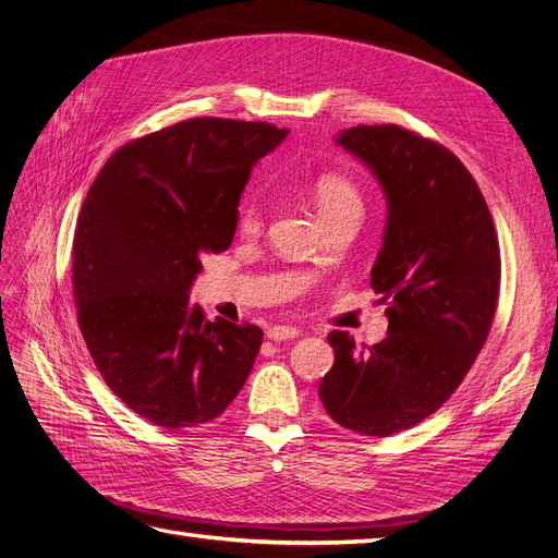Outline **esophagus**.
<instances>
[{
  "instance_id": "34e87169",
  "label": "esophagus",
  "mask_w": 558,
  "mask_h": 558,
  "mask_svg": "<svg viewBox=\"0 0 558 558\" xmlns=\"http://www.w3.org/2000/svg\"><path fill=\"white\" fill-rule=\"evenodd\" d=\"M300 330L293 328V326H272L267 330V337L269 340L275 342H283V340H293V337H298Z\"/></svg>"
}]
</instances>
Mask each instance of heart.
<instances>
[{
    "instance_id": "obj_1",
    "label": "heart",
    "mask_w": 558,
    "mask_h": 558,
    "mask_svg": "<svg viewBox=\"0 0 558 558\" xmlns=\"http://www.w3.org/2000/svg\"><path fill=\"white\" fill-rule=\"evenodd\" d=\"M314 197H316L320 218L335 216L344 209H361V195L356 191V185L337 174L320 177L314 185ZM260 221H263V199L258 195H248L240 207V228L256 230Z\"/></svg>"
}]
</instances>
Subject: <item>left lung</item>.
I'll return each mask as SVG.
<instances>
[{
	"label": "left lung",
	"mask_w": 558,
	"mask_h": 558,
	"mask_svg": "<svg viewBox=\"0 0 558 558\" xmlns=\"http://www.w3.org/2000/svg\"><path fill=\"white\" fill-rule=\"evenodd\" d=\"M386 197L373 289L388 335L356 351L332 332L318 396L335 424L369 437L408 430L459 388L492 330L500 286L496 228L475 179L445 146L398 125L342 130Z\"/></svg>",
	"instance_id": "1"
}]
</instances>
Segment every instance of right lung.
<instances>
[{
    "mask_svg": "<svg viewBox=\"0 0 558 558\" xmlns=\"http://www.w3.org/2000/svg\"><path fill=\"white\" fill-rule=\"evenodd\" d=\"M289 128L193 118L107 160L74 234L78 328L111 391L160 428H195L242 391L258 326L191 302L205 253L232 244L251 170Z\"/></svg>",
    "mask_w": 558,
    "mask_h": 558,
    "instance_id": "obj_1",
    "label": "right lung"
}]
</instances>
